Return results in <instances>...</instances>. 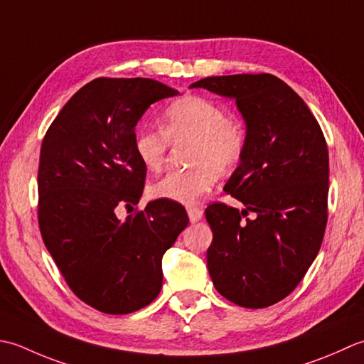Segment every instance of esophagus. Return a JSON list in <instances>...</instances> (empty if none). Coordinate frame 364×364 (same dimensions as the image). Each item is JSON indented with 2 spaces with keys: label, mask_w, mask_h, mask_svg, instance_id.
<instances>
[{
  "label": "esophagus",
  "mask_w": 364,
  "mask_h": 364,
  "mask_svg": "<svg viewBox=\"0 0 364 364\" xmlns=\"http://www.w3.org/2000/svg\"><path fill=\"white\" fill-rule=\"evenodd\" d=\"M187 212H188V218L191 223H196V221L203 218V210L198 209V207H188Z\"/></svg>",
  "instance_id": "obj_1"
}]
</instances>
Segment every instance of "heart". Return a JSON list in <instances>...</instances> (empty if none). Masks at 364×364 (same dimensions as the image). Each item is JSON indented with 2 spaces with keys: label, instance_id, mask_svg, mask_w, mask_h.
Returning a JSON list of instances; mask_svg holds the SVG:
<instances>
[{
  "label": "heart",
  "instance_id": "1",
  "mask_svg": "<svg viewBox=\"0 0 364 364\" xmlns=\"http://www.w3.org/2000/svg\"><path fill=\"white\" fill-rule=\"evenodd\" d=\"M191 143L187 171H169L155 181L154 199L193 205L209 193L218 174L239 166L247 147L243 125L228 117L226 109L203 95H185L161 116L160 130L143 129L133 138V152L144 169L157 173L165 165L169 144Z\"/></svg>",
  "mask_w": 364,
  "mask_h": 364
}]
</instances>
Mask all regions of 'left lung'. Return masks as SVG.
Here are the masks:
<instances>
[{
	"label": "left lung",
	"mask_w": 364,
	"mask_h": 364,
	"mask_svg": "<svg viewBox=\"0 0 364 364\" xmlns=\"http://www.w3.org/2000/svg\"><path fill=\"white\" fill-rule=\"evenodd\" d=\"M190 87L231 97L247 124L243 159L225 191L245 209L213 203L207 269L217 291L243 308H267L299 286L328 220V149L321 125L291 86L270 73L207 77ZM255 211L245 222L242 216Z\"/></svg>",
	"instance_id": "1"
}]
</instances>
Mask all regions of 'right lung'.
I'll return each mask as SVG.
<instances>
[{
    "label": "right lung",
    "instance_id": "add662e5",
    "mask_svg": "<svg viewBox=\"0 0 364 364\" xmlns=\"http://www.w3.org/2000/svg\"><path fill=\"white\" fill-rule=\"evenodd\" d=\"M179 94L152 78H95L72 95L42 141L37 217L70 291L105 314H129L160 294L161 257L188 225L181 204L143 195L135 125L152 103Z\"/></svg>",
    "mask_w": 364,
    "mask_h": 364
}]
</instances>
